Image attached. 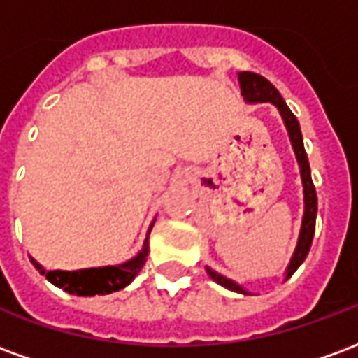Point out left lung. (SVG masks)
<instances>
[{
  "label": "left lung",
  "mask_w": 358,
  "mask_h": 358,
  "mask_svg": "<svg viewBox=\"0 0 358 358\" xmlns=\"http://www.w3.org/2000/svg\"><path fill=\"white\" fill-rule=\"evenodd\" d=\"M238 80H240V88L243 99L249 103H264L270 101L274 103L280 110V115L284 118L285 128H287V134H289V140H292L293 151H295V157H297V163L301 166V178H303V192H305V215H303V226H301V236L299 241H297V249L292 257V263L287 266V278L292 276L295 270L299 268L301 263L307 259L308 249H310V243H313V236H315V224H316V189L315 184H313V178H310V169H308V159L307 153H305V148H303V136H301V128L297 118L293 115L289 107L285 105V101L282 99V95L278 92L272 84H270L264 76L257 73H243L238 74ZM209 276L217 282V284L224 285L228 289L238 293H245L243 287H240L238 284H234L232 280L220 276L215 270L207 268Z\"/></svg>",
  "instance_id": "left-lung-1"
}]
</instances>
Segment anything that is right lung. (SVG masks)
Masks as SVG:
<instances>
[{
    "label": "right lung",
    "instance_id": "right-lung-1",
    "mask_svg": "<svg viewBox=\"0 0 358 358\" xmlns=\"http://www.w3.org/2000/svg\"><path fill=\"white\" fill-rule=\"evenodd\" d=\"M151 232V228H149ZM149 236V234H148ZM149 253V238L143 241V249H141L138 257H134L132 261L118 266H103V268H86V270H74V272H66V270H45L42 264H38L34 259H30L36 270L50 280L51 284L63 287L65 292L73 293V295H84V297H92V295H105V293H113L122 289L132 282L134 278L140 274L141 266L148 261Z\"/></svg>",
    "mask_w": 358,
    "mask_h": 358
}]
</instances>
